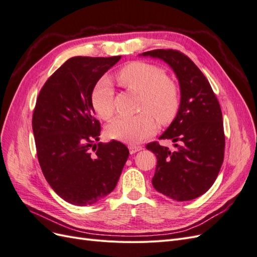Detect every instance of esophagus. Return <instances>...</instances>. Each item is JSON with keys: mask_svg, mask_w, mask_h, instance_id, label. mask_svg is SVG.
Masks as SVG:
<instances>
[{"mask_svg": "<svg viewBox=\"0 0 257 257\" xmlns=\"http://www.w3.org/2000/svg\"><path fill=\"white\" fill-rule=\"evenodd\" d=\"M128 150H130V153H131V154H134V153H136V152H138V151L143 150V147H142V146L131 145V146H128Z\"/></svg>", "mask_w": 257, "mask_h": 257, "instance_id": "esophagus-1", "label": "esophagus"}]
</instances>
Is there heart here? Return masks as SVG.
<instances>
[{
    "mask_svg": "<svg viewBox=\"0 0 257 257\" xmlns=\"http://www.w3.org/2000/svg\"><path fill=\"white\" fill-rule=\"evenodd\" d=\"M118 80L124 88L138 93V114L113 120L107 127L109 137L127 144L141 143L153 135L161 124L172 122L180 107V92L176 82L166 77L164 69L147 62L135 61L122 67ZM92 106L103 120L114 112L113 90L104 78L92 92Z\"/></svg>",
    "mask_w": 257,
    "mask_h": 257,
    "instance_id": "1",
    "label": "heart"
}]
</instances>
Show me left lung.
Segmentation results:
<instances>
[{
	"label": "left lung",
	"mask_w": 257,
	"mask_h": 257,
	"mask_svg": "<svg viewBox=\"0 0 257 257\" xmlns=\"http://www.w3.org/2000/svg\"><path fill=\"white\" fill-rule=\"evenodd\" d=\"M143 56L159 58L174 69L180 84L181 102L175 120L160 139H172L170 151L158 142L147 145L158 159L154 189L178 201L191 200L214 183L224 160L222 111L209 81L194 62L174 49H155Z\"/></svg>",
	"instance_id": "obj_1"
}]
</instances>
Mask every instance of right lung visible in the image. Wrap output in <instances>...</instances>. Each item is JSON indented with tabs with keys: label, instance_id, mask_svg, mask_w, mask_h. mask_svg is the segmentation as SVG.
Masks as SVG:
<instances>
[{
	"label": "right lung",
	"instance_id": "right-lung-1",
	"mask_svg": "<svg viewBox=\"0 0 257 257\" xmlns=\"http://www.w3.org/2000/svg\"><path fill=\"white\" fill-rule=\"evenodd\" d=\"M121 59L74 57L45 82L36 99L32 127L37 159L52 190L67 203L88 206L113 189L128 158L120 142L98 143L93 89Z\"/></svg>",
	"mask_w": 257,
	"mask_h": 257
}]
</instances>
